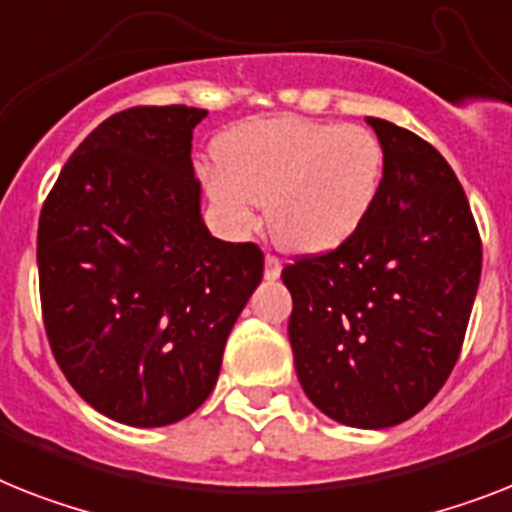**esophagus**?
<instances>
[{"label":"esophagus","mask_w":512,"mask_h":512,"mask_svg":"<svg viewBox=\"0 0 512 512\" xmlns=\"http://www.w3.org/2000/svg\"><path fill=\"white\" fill-rule=\"evenodd\" d=\"M282 272V261L274 256V253H266V259H264V277L266 280H277Z\"/></svg>","instance_id":"obj_1"}]
</instances>
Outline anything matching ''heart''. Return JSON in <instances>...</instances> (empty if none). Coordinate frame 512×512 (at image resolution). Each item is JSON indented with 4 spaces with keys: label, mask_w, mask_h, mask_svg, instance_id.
<instances>
[{
    "label": "heart",
    "mask_w": 512,
    "mask_h": 512,
    "mask_svg": "<svg viewBox=\"0 0 512 512\" xmlns=\"http://www.w3.org/2000/svg\"><path fill=\"white\" fill-rule=\"evenodd\" d=\"M204 172L211 204L235 232L269 204L274 238L301 253L340 246L361 227L384 177L374 130L345 122L269 117L232 128Z\"/></svg>",
    "instance_id": "obj_1"
}]
</instances>
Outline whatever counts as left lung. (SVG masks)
Segmentation results:
<instances>
[{
	"label": "left lung",
	"mask_w": 512,
	"mask_h": 512,
	"mask_svg": "<svg viewBox=\"0 0 512 512\" xmlns=\"http://www.w3.org/2000/svg\"><path fill=\"white\" fill-rule=\"evenodd\" d=\"M384 146L377 201L353 235L282 269L287 335L308 400L340 424L416 416L458 363L481 277V238L445 156L366 117Z\"/></svg>",
	"instance_id": "obj_1"
}]
</instances>
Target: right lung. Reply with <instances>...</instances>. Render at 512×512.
<instances>
[{
  "instance_id": "1",
  "label": "right lung",
  "mask_w": 512,
  "mask_h": 512,
  "mask_svg": "<svg viewBox=\"0 0 512 512\" xmlns=\"http://www.w3.org/2000/svg\"><path fill=\"white\" fill-rule=\"evenodd\" d=\"M206 109L130 107L59 172L38 217V293L75 392L130 426H167L214 390L232 324L264 274L256 243L206 230L193 128Z\"/></svg>"
}]
</instances>
